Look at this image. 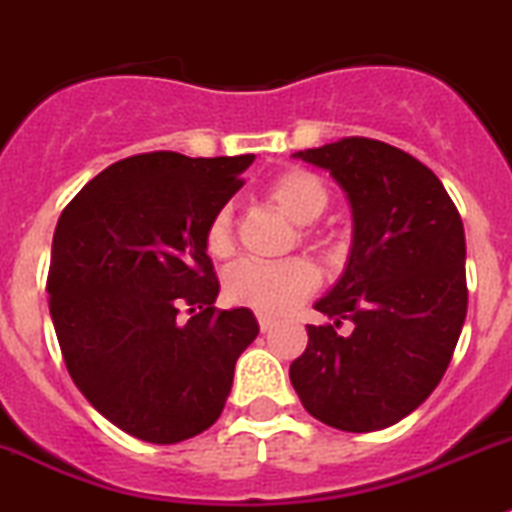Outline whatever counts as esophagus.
<instances>
[{"label": "esophagus", "mask_w": 512, "mask_h": 512, "mask_svg": "<svg viewBox=\"0 0 512 512\" xmlns=\"http://www.w3.org/2000/svg\"><path fill=\"white\" fill-rule=\"evenodd\" d=\"M257 324H260L262 331H270L275 324H278V321H275V316H267V313H257Z\"/></svg>", "instance_id": "obj_1"}]
</instances>
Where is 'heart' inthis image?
Wrapping results in <instances>:
<instances>
[{"label": "heart", "instance_id": "b5f03b06", "mask_svg": "<svg viewBox=\"0 0 512 512\" xmlns=\"http://www.w3.org/2000/svg\"><path fill=\"white\" fill-rule=\"evenodd\" d=\"M267 196L296 224H313L329 206V188L308 170H285L270 183ZM206 250L227 257L234 247L232 209L222 206L206 224ZM319 285V270L303 257L278 262L245 260L224 275V296L234 306L255 308L260 313H283L296 306Z\"/></svg>", "mask_w": 512, "mask_h": 512}]
</instances>
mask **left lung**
Returning <instances> with one entry per match:
<instances>
[{"label": "left lung", "mask_w": 512, "mask_h": 512, "mask_svg": "<svg viewBox=\"0 0 512 512\" xmlns=\"http://www.w3.org/2000/svg\"><path fill=\"white\" fill-rule=\"evenodd\" d=\"M293 158L329 170L352 209L342 278L316 301L331 324L306 326L290 382L313 418L380 431L413 413L444 377L467 316V245L457 206L413 155L344 137ZM342 320L353 334H335Z\"/></svg>", "instance_id": "left-lung-1"}]
</instances>
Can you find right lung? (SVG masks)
I'll return each instance as SVG.
<instances>
[{"mask_svg": "<svg viewBox=\"0 0 512 512\" xmlns=\"http://www.w3.org/2000/svg\"><path fill=\"white\" fill-rule=\"evenodd\" d=\"M252 160L132 155L58 219L48 296L63 359L84 398L135 439L178 444L206 431L260 331L250 308H214L219 280L204 242Z\"/></svg>", "mask_w": 512, "mask_h": 512, "instance_id": "right-lung-1", "label": "right lung"}]
</instances>
